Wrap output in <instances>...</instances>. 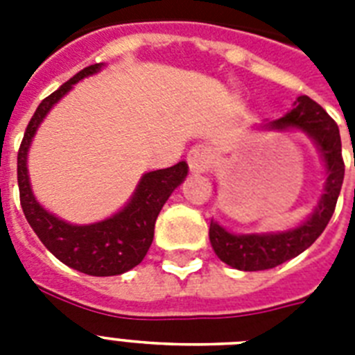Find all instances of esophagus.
Listing matches in <instances>:
<instances>
[{"label": "esophagus", "instance_id": "34e87169", "mask_svg": "<svg viewBox=\"0 0 355 355\" xmlns=\"http://www.w3.org/2000/svg\"><path fill=\"white\" fill-rule=\"evenodd\" d=\"M187 166L193 173H202L209 168V155L205 153L204 148L200 146H195L193 150H189L187 153Z\"/></svg>", "mask_w": 355, "mask_h": 355}]
</instances>
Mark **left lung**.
Returning <instances> with one entry per match:
<instances>
[{
    "label": "left lung",
    "instance_id": "1",
    "mask_svg": "<svg viewBox=\"0 0 355 355\" xmlns=\"http://www.w3.org/2000/svg\"><path fill=\"white\" fill-rule=\"evenodd\" d=\"M296 106L284 117L269 122V130H302L315 142L327 168V182L314 213L297 227L282 233L233 234L211 220L209 240L223 263L238 270H265L296 258L318 240L336 209L343 186L345 162L341 155L339 128L320 104L306 95H300ZM355 164V162H354Z\"/></svg>",
    "mask_w": 355,
    "mask_h": 355
}]
</instances>
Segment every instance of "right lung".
<instances>
[{
    "label": "right lung",
    "instance_id": "right-lung-1",
    "mask_svg": "<svg viewBox=\"0 0 355 355\" xmlns=\"http://www.w3.org/2000/svg\"><path fill=\"white\" fill-rule=\"evenodd\" d=\"M101 67V62L86 67L70 81L59 86V90L41 101L26 126L17 151V186L25 218L43 245L58 260L90 276H115L133 269L144 260L153 242L157 216L175 187L180 186L187 177V164L182 160L171 168L146 173L130 202L119 213L90 225L68 223L44 209L32 193L26 169L28 148L46 113L71 90V86L92 73H97Z\"/></svg>",
    "mask_w": 355,
    "mask_h": 355
}]
</instances>
